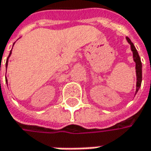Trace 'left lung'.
<instances>
[{
	"label": "left lung",
	"mask_w": 151,
	"mask_h": 151,
	"mask_svg": "<svg viewBox=\"0 0 151 151\" xmlns=\"http://www.w3.org/2000/svg\"><path fill=\"white\" fill-rule=\"evenodd\" d=\"M127 41L131 45V50H132V53H133V60L136 63V75H137V85H136L137 88H136V93H137V92L139 91L140 86H141V82H142V63H141V60H140L139 55L137 50L135 48L133 43L131 42V40L128 37H127Z\"/></svg>",
	"instance_id": "1"
}]
</instances>
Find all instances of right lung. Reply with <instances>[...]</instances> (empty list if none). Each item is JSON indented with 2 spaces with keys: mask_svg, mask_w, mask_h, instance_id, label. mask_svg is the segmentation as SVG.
<instances>
[{
  "mask_svg": "<svg viewBox=\"0 0 151 151\" xmlns=\"http://www.w3.org/2000/svg\"><path fill=\"white\" fill-rule=\"evenodd\" d=\"M11 53H12V50H11V52H10V54H9V56H8V58L10 57V55H11ZM8 58H7V59H6V66H7V63H8Z\"/></svg>",
  "mask_w": 151,
  "mask_h": 151,
  "instance_id": "obj_1",
  "label": "right lung"
}]
</instances>
